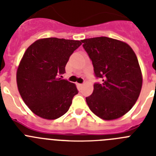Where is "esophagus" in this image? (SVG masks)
I'll list each match as a JSON object with an SVG mask.
<instances>
[{"label":"esophagus","mask_w":156,"mask_h":156,"mask_svg":"<svg viewBox=\"0 0 156 156\" xmlns=\"http://www.w3.org/2000/svg\"><path fill=\"white\" fill-rule=\"evenodd\" d=\"M77 86H78V87H82L83 84H82V83H77Z\"/></svg>","instance_id":"esophagus-1"}]
</instances>
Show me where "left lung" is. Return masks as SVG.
<instances>
[{"label": "left lung", "instance_id": "left-lung-1", "mask_svg": "<svg viewBox=\"0 0 156 156\" xmlns=\"http://www.w3.org/2000/svg\"><path fill=\"white\" fill-rule=\"evenodd\" d=\"M81 41L95 76L101 80V83L94 84L87 104L101 119H118L131 109L141 90L142 74L137 56L126 43L109 37Z\"/></svg>", "mask_w": 156, "mask_h": 156}]
</instances>
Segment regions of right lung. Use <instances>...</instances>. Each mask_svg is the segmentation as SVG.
I'll list each match as a JSON object with an SVG mask.
<instances>
[{"instance_id":"1","label":"right lung","mask_w":156,"mask_h":156,"mask_svg":"<svg viewBox=\"0 0 156 156\" xmlns=\"http://www.w3.org/2000/svg\"><path fill=\"white\" fill-rule=\"evenodd\" d=\"M81 44L80 41L50 37L37 40L25 51L16 81L23 101L34 114L55 119L67 112L78 90L59 76L65 73L70 55Z\"/></svg>"}]
</instances>
